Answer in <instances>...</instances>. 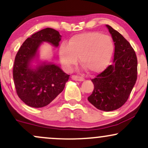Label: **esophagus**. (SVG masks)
I'll return each instance as SVG.
<instances>
[{"instance_id":"obj_1","label":"esophagus","mask_w":148,"mask_h":148,"mask_svg":"<svg viewBox=\"0 0 148 148\" xmlns=\"http://www.w3.org/2000/svg\"><path fill=\"white\" fill-rule=\"evenodd\" d=\"M72 79L74 81H84V78L82 77H80V76H77L76 75H72Z\"/></svg>"}]
</instances>
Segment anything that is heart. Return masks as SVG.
Wrapping results in <instances>:
<instances>
[{
    "label": "heart",
    "instance_id": "1",
    "mask_svg": "<svg viewBox=\"0 0 148 148\" xmlns=\"http://www.w3.org/2000/svg\"><path fill=\"white\" fill-rule=\"evenodd\" d=\"M114 51V45L108 35L97 32L76 35L69 40L68 45L62 43L59 56L66 70L79 62L92 73H99L106 67Z\"/></svg>",
    "mask_w": 148,
    "mask_h": 148
}]
</instances>
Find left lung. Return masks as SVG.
Wrapping results in <instances>:
<instances>
[{
  "mask_svg": "<svg viewBox=\"0 0 148 148\" xmlns=\"http://www.w3.org/2000/svg\"><path fill=\"white\" fill-rule=\"evenodd\" d=\"M115 45L113 63L92 79L94 90L88 100L97 109L111 111L128 99L137 79V58L126 39L106 25Z\"/></svg>",
  "mask_w": 148,
  "mask_h": 148,
  "instance_id": "obj_1",
  "label": "left lung"
}]
</instances>
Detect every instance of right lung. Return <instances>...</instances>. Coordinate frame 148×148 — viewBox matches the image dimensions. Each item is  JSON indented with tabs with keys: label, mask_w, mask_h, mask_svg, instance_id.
<instances>
[{
	"label": "right lung",
	"mask_w": 148,
	"mask_h": 148,
	"mask_svg": "<svg viewBox=\"0 0 148 148\" xmlns=\"http://www.w3.org/2000/svg\"><path fill=\"white\" fill-rule=\"evenodd\" d=\"M61 37L57 30L45 28L28 37L18 49L13 67V79L18 97L28 106H47L62 92L68 81L69 75L59 66L38 59L39 48L44 42L58 47ZM34 62L36 66L32 64Z\"/></svg>",
	"instance_id": "right-lung-1"
}]
</instances>
